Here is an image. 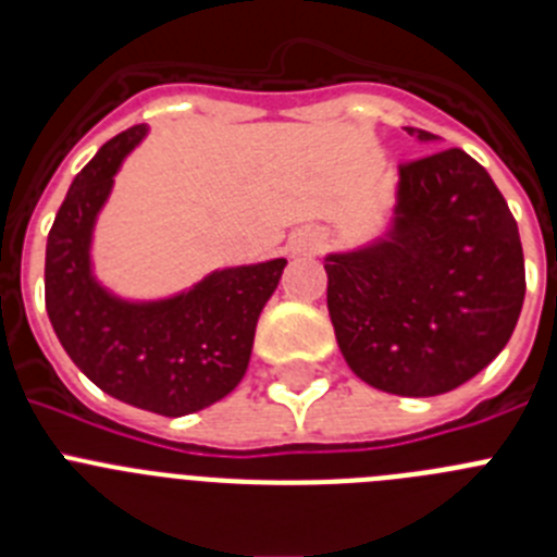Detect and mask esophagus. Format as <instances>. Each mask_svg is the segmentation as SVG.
I'll use <instances>...</instances> for the list:
<instances>
[{
  "label": "esophagus",
  "instance_id": "34e87169",
  "mask_svg": "<svg viewBox=\"0 0 557 557\" xmlns=\"http://www.w3.org/2000/svg\"><path fill=\"white\" fill-rule=\"evenodd\" d=\"M321 245L323 236L312 228H301L289 236V253L293 256H312L321 250Z\"/></svg>",
  "mask_w": 557,
  "mask_h": 557
}]
</instances>
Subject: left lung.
<instances>
[{
  "instance_id": "obj_1",
  "label": "left lung",
  "mask_w": 557,
  "mask_h": 557,
  "mask_svg": "<svg viewBox=\"0 0 557 557\" xmlns=\"http://www.w3.org/2000/svg\"><path fill=\"white\" fill-rule=\"evenodd\" d=\"M405 131L421 145L441 141ZM323 262L339 351L393 396H441L469 382L508 346L524 304L519 225L485 166L457 147L398 166L385 231Z\"/></svg>"
}]
</instances>
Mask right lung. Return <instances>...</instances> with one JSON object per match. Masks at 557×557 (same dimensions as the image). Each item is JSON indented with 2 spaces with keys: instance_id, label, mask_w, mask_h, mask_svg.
<instances>
[{
  "instance_id": "obj_1",
  "label": "right lung",
  "mask_w": 557,
  "mask_h": 557,
  "mask_svg": "<svg viewBox=\"0 0 557 557\" xmlns=\"http://www.w3.org/2000/svg\"><path fill=\"white\" fill-rule=\"evenodd\" d=\"M147 125L113 136L66 191L47 236L49 323L63 351L108 396L181 418L228 396L248 371L259 314L287 259L234 264L164 298H127L95 273V228L122 161Z\"/></svg>"
}]
</instances>
